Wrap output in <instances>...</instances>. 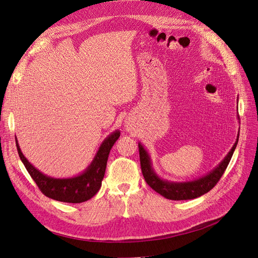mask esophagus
<instances>
[{
    "mask_svg": "<svg viewBox=\"0 0 258 258\" xmlns=\"http://www.w3.org/2000/svg\"><path fill=\"white\" fill-rule=\"evenodd\" d=\"M130 127H131V125H129V126H127V128H128V129H129V128H130Z\"/></svg>",
    "mask_w": 258,
    "mask_h": 258,
    "instance_id": "obj_1",
    "label": "esophagus"
}]
</instances>
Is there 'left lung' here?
<instances>
[{"label": "left lung", "instance_id": "left-lung-1", "mask_svg": "<svg viewBox=\"0 0 258 258\" xmlns=\"http://www.w3.org/2000/svg\"><path fill=\"white\" fill-rule=\"evenodd\" d=\"M239 118V116H238ZM239 135L237 136V140L234 146L229 150V153L222 161L214 168V170L207 173L205 176H202L198 179L190 181H168L162 179L155 172L152 159L144 146L139 143L140 150V162L142 173H143L144 178L150 188L154 189L157 193L161 194L167 200L172 201H183V200H193L202 197L205 193L209 192L217 182L220 180L222 175L224 174L226 167L232 159V156L235 152L236 146L238 144Z\"/></svg>", "mask_w": 258, "mask_h": 258}]
</instances>
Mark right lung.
<instances>
[{
    "label": "right lung",
    "mask_w": 258,
    "mask_h": 258,
    "mask_svg": "<svg viewBox=\"0 0 258 258\" xmlns=\"http://www.w3.org/2000/svg\"><path fill=\"white\" fill-rule=\"evenodd\" d=\"M119 136L120 131L115 130L110 136L106 137L99 146L92 163L85 168V171L78 176L69 177V178H54V177L44 175L24 157L19 144H18L17 138L16 145L18 154H19L26 171L29 172L33 180L38 185L39 190L46 197L58 202L77 204L88 201L99 191L104 177L110 150L115 142L118 140Z\"/></svg>",
    "instance_id": "obj_1"
}]
</instances>
